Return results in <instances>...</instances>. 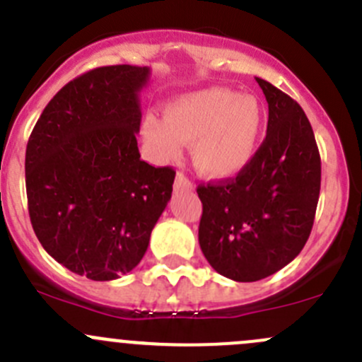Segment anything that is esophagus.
<instances>
[{"label":"esophagus","mask_w":362,"mask_h":362,"mask_svg":"<svg viewBox=\"0 0 362 362\" xmlns=\"http://www.w3.org/2000/svg\"><path fill=\"white\" fill-rule=\"evenodd\" d=\"M174 188L181 189V188H192V181L185 176L182 173H177L176 176V182H174Z\"/></svg>","instance_id":"1"}]
</instances>
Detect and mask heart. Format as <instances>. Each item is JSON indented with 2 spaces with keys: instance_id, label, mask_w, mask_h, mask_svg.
Returning a JSON list of instances; mask_svg holds the SVG:
<instances>
[{
  "instance_id": "obj_1",
  "label": "heart",
  "mask_w": 362,
  "mask_h": 362,
  "mask_svg": "<svg viewBox=\"0 0 362 362\" xmlns=\"http://www.w3.org/2000/svg\"><path fill=\"white\" fill-rule=\"evenodd\" d=\"M263 110L258 99L226 88L182 95L165 107V117L148 115L143 136L160 156H174L192 144L195 169L211 180H228L249 165L258 148Z\"/></svg>"
}]
</instances>
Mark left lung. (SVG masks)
Here are the masks:
<instances>
[{"label": "left lung", "mask_w": 362, "mask_h": 362, "mask_svg": "<svg viewBox=\"0 0 362 362\" xmlns=\"http://www.w3.org/2000/svg\"><path fill=\"white\" fill-rule=\"evenodd\" d=\"M268 103L267 137L233 180L199 185V242L218 274L262 281L291 263L312 232L320 192L314 130L296 100L256 78Z\"/></svg>", "instance_id": "left-lung-1"}]
</instances>
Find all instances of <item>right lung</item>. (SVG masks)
Listing matches in <instances>:
<instances>
[{
  "label": "right lung",
  "instance_id": "obj_1",
  "mask_svg": "<svg viewBox=\"0 0 362 362\" xmlns=\"http://www.w3.org/2000/svg\"><path fill=\"white\" fill-rule=\"evenodd\" d=\"M150 68L87 71L47 104L25 148L33 230L61 264L113 281L143 259L176 170L141 160L139 92Z\"/></svg>",
  "mask_w": 362,
  "mask_h": 362
}]
</instances>
